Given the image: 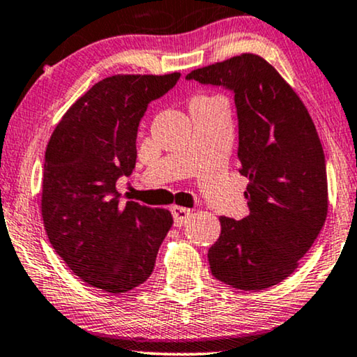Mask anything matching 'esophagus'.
Returning <instances> with one entry per match:
<instances>
[{
	"label": "esophagus",
	"mask_w": 357,
	"mask_h": 357,
	"mask_svg": "<svg viewBox=\"0 0 357 357\" xmlns=\"http://www.w3.org/2000/svg\"><path fill=\"white\" fill-rule=\"evenodd\" d=\"M170 211H172V214H174L175 226H178V227L183 226V224L190 219V216L193 214L192 209L182 208V206H172V208H170Z\"/></svg>",
	"instance_id": "esophagus-1"
}]
</instances>
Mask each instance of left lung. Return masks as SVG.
<instances>
[{"mask_svg": "<svg viewBox=\"0 0 357 357\" xmlns=\"http://www.w3.org/2000/svg\"><path fill=\"white\" fill-rule=\"evenodd\" d=\"M234 92L238 160L248 178L250 214L221 216L208 252L216 280L261 291L286 280L309 252L328 213L325 154L315 125L294 89L265 58L242 53L187 75Z\"/></svg>", "mask_w": 357, "mask_h": 357, "instance_id": "obj_1", "label": "left lung"}]
</instances>
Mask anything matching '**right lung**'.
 <instances>
[{
  "label": "right lung",
  "instance_id": "1",
  "mask_svg": "<svg viewBox=\"0 0 357 357\" xmlns=\"http://www.w3.org/2000/svg\"><path fill=\"white\" fill-rule=\"evenodd\" d=\"M178 77H105L68 109L48 141L43 226L68 268L97 289L120 294L143 284L172 227L169 209L121 204L115 183L133 172L136 135L148 104Z\"/></svg>",
  "mask_w": 357,
  "mask_h": 357
}]
</instances>
